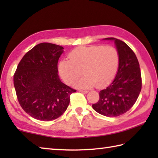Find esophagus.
Returning a JSON list of instances; mask_svg holds the SVG:
<instances>
[{
  "instance_id": "34e87169",
  "label": "esophagus",
  "mask_w": 158,
  "mask_h": 158,
  "mask_svg": "<svg viewBox=\"0 0 158 158\" xmlns=\"http://www.w3.org/2000/svg\"><path fill=\"white\" fill-rule=\"evenodd\" d=\"M79 92L84 93V94H87L89 93V91H87V90H79Z\"/></svg>"
}]
</instances>
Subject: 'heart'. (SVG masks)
I'll list each match as a JSON object with an SVG mask.
<instances>
[{"mask_svg": "<svg viewBox=\"0 0 158 158\" xmlns=\"http://www.w3.org/2000/svg\"><path fill=\"white\" fill-rule=\"evenodd\" d=\"M68 58L58 64L60 75L70 84L81 76L82 70L84 76L74 84V87L82 89L109 84L116 76L120 62L116 48L103 45L77 47L69 53Z\"/></svg>", "mask_w": 158, "mask_h": 158, "instance_id": "b5f03b06", "label": "heart"}]
</instances>
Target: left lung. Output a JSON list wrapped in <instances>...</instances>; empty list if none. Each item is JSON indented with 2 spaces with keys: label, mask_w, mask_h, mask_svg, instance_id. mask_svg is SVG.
<instances>
[{
  "label": "left lung",
  "mask_w": 158,
  "mask_h": 158,
  "mask_svg": "<svg viewBox=\"0 0 158 158\" xmlns=\"http://www.w3.org/2000/svg\"><path fill=\"white\" fill-rule=\"evenodd\" d=\"M102 40L114 41L119 53L118 69L114 79L105 89L100 92V99L93 108L101 115L118 116L127 112L135 105L141 89L139 63L128 45L114 37Z\"/></svg>",
  "instance_id": "8db88e82"
}]
</instances>
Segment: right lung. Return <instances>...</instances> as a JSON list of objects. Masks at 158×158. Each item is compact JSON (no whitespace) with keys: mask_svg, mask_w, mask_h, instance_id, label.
I'll use <instances>...</instances> for the list:
<instances>
[{"mask_svg":"<svg viewBox=\"0 0 158 158\" xmlns=\"http://www.w3.org/2000/svg\"><path fill=\"white\" fill-rule=\"evenodd\" d=\"M63 47L49 42L37 44L24 55L14 75L19 102L31 117L56 119L66 111L75 90L60 81L58 61Z\"/></svg>","mask_w":158,"mask_h":158,"instance_id":"obj_1","label":"right lung"}]
</instances>
